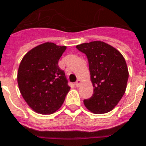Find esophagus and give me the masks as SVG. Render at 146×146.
Masks as SVG:
<instances>
[{
    "label": "esophagus",
    "instance_id": "34e87169",
    "mask_svg": "<svg viewBox=\"0 0 146 146\" xmlns=\"http://www.w3.org/2000/svg\"><path fill=\"white\" fill-rule=\"evenodd\" d=\"M80 84H81V81H80V80H76V82L75 83V86H76V87H80Z\"/></svg>",
    "mask_w": 146,
    "mask_h": 146
}]
</instances>
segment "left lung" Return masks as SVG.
Here are the masks:
<instances>
[{
  "label": "left lung",
  "mask_w": 146,
  "mask_h": 146,
  "mask_svg": "<svg viewBox=\"0 0 146 146\" xmlns=\"http://www.w3.org/2000/svg\"><path fill=\"white\" fill-rule=\"evenodd\" d=\"M88 59L94 94L84 100L85 106L95 114H104L116 106L125 94L128 70L125 59L116 48L95 41L76 46Z\"/></svg>",
  "instance_id": "obj_1"
}]
</instances>
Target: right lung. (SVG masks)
I'll return each instance as SVG.
<instances>
[{"mask_svg": "<svg viewBox=\"0 0 146 146\" xmlns=\"http://www.w3.org/2000/svg\"><path fill=\"white\" fill-rule=\"evenodd\" d=\"M66 47L46 42L23 57L18 84L29 106L42 114H52L62 106L70 87L58 62Z\"/></svg>", "mask_w": 146, "mask_h": 146, "instance_id": "right-lung-1", "label": "right lung"}]
</instances>
